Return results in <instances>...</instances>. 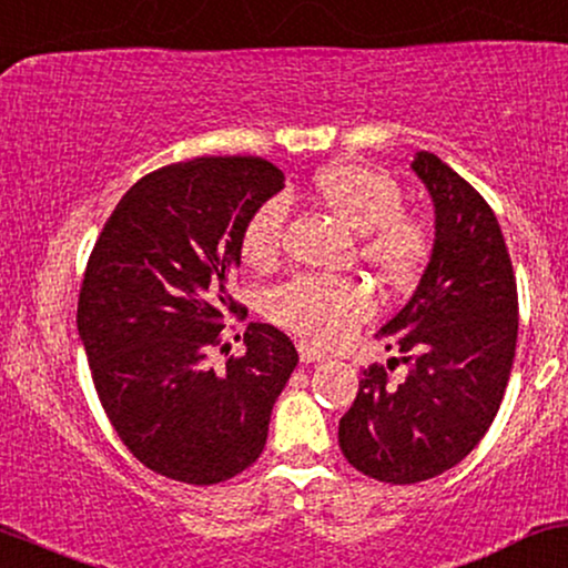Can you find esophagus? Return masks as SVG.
I'll return each mask as SVG.
<instances>
[{
  "mask_svg": "<svg viewBox=\"0 0 568 568\" xmlns=\"http://www.w3.org/2000/svg\"><path fill=\"white\" fill-rule=\"evenodd\" d=\"M298 356L304 364L325 362V351H317L314 346H308V343H298Z\"/></svg>",
  "mask_w": 568,
  "mask_h": 568,
  "instance_id": "34e87169",
  "label": "esophagus"
}]
</instances>
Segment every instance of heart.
Masks as SVG:
<instances>
[{
    "label": "heart",
    "mask_w": 568,
    "mask_h": 568,
    "mask_svg": "<svg viewBox=\"0 0 568 568\" xmlns=\"http://www.w3.org/2000/svg\"><path fill=\"white\" fill-rule=\"evenodd\" d=\"M325 210L362 233L358 256L385 283L406 285L425 267L433 235L425 220L404 212V191L390 175L369 164L337 162L312 181ZM285 204L267 199L248 214L241 231V254L251 267H267L283 248ZM267 314L277 325L312 343H337L372 314V296L358 280L298 275L267 296Z\"/></svg>",
    "instance_id": "b5f03b06"
}]
</instances>
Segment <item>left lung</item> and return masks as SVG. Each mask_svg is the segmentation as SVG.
Returning a JSON list of instances; mask_svg holds the SVG:
<instances>
[{
	"mask_svg": "<svg viewBox=\"0 0 568 568\" xmlns=\"http://www.w3.org/2000/svg\"><path fill=\"white\" fill-rule=\"evenodd\" d=\"M412 170L435 204L433 256L408 304L377 337L407 364L396 386L383 364L362 372L337 443L354 469L390 485L433 479L475 450L511 375L519 298L490 204L440 156Z\"/></svg>",
	"mask_w": 568,
	"mask_h": 568,
	"instance_id": "left-lung-1",
	"label": "left lung"
}]
</instances>
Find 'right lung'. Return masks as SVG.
<instances>
[{
	"mask_svg": "<svg viewBox=\"0 0 568 568\" xmlns=\"http://www.w3.org/2000/svg\"><path fill=\"white\" fill-rule=\"evenodd\" d=\"M260 156H199L143 175L93 246L78 335L114 433L143 466L189 485L225 483L260 458L298 351L251 322L246 354L212 367L248 214L283 189Z\"/></svg>",
	"mask_w": 568,
	"mask_h": 568,
	"instance_id": "obj_1",
	"label": "right lung"
}]
</instances>
